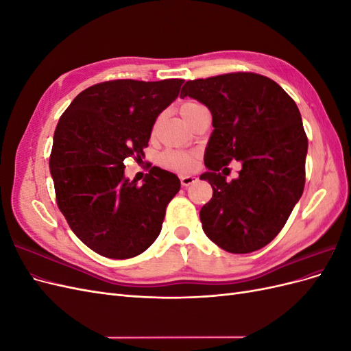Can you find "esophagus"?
<instances>
[{
  "label": "esophagus",
  "mask_w": 351,
  "mask_h": 351,
  "mask_svg": "<svg viewBox=\"0 0 351 351\" xmlns=\"http://www.w3.org/2000/svg\"><path fill=\"white\" fill-rule=\"evenodd\" d=\"M196 177L195 176H182L180 177V182H182V186L183 187H187V186H190V184H193L195 182H196Z\"/></svg>",
  "instance_id": "esophagus-1"
}]
</instances>
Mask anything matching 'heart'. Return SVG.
Wrapping results in <instances>:
<instances>
[{"instance_id":"obj_1","label":"heart","mask_w":351,"mask_h":351,"mask_svg":"<svg viewBox=\"0 0 351 351\" xmlns=\"http://www.w3.org/2000/svg\"><path fill=\"white\" fill-rule=\"evenodd\" d=\"M199 107L196 102H186L180 107V112L183 117L192 112ZM159 162L162 167L168 169H174V171H189L195 167V154L184 152V151H168L164 152L159 158Z\"/></svg>"}]
</instances>
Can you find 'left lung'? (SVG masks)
Returning <instances> with one entry per match:
<instances>
[{
	"instance_id": "left-lung-1",
	"label": "left lung",
	"mask_w": 351,
	"mask_h": 351,
	"mask_svg": "<svg viewBox=\"0 0 351 351\" xmlns=\"http://www.w3.org/2000/svg\"><path fill=\"white\" fill-rule=\"evenodd\" d=\"M197 99L212 114L205 151L214 195L199 217L205 234L230 253L267 246L285 226L304 189L307 136L295 102L278 83L256 73L189 80L180 98ZM240 160L228 184L219 171Z\"/></svg>"
}]
</instances>
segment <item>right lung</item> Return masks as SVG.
Instances as JSON below:
<instances>
[{"mask_svg":"<svg viewBox=\"0 0 351 351\" xmlns=\"http://www.w3.org/2000/svg\"><path fill=\"white\" fill-rule=\"evenodd\" d=\"M183 82H102L60 117L49 158L57 205L74 234L101 256H137L161 232L178 177L154 167L137 186L124 177V161H142L156 117Z\"/></svg>","mask_w":351,"mask_h":351,"instance_id":"add662e5","label":"right lung"}]
</instances>
